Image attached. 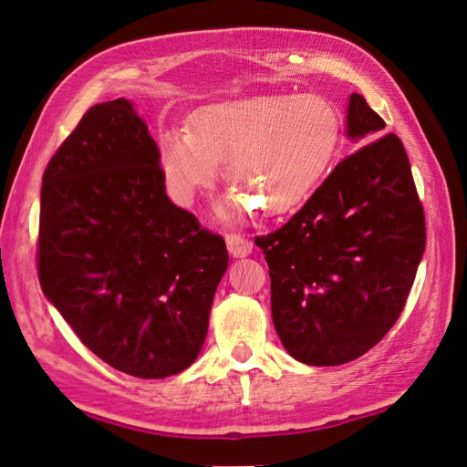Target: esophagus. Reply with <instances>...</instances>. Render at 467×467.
Here are the masks:
<instances>
[{"label":"esophagus","instance_id":"esophagus-1","mask_svg":"<svg viewBox=\"0 0 467 467\" xmlns=\"http://www.w3.org/2000/svg\"><path fill=\"white\" fill-rule=\"evenodd\" d=\"M226 248H229L231 256L244 258L253 253V243L241 234H226Z\"/></svg>","mask_w":467,"mask_h":467}]
</instances>
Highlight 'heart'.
I'll return each mask as SVG.
<instances>
[{"label":"heart","instance_id":"obj_1","mask_svg":"<svg viewBox=\"0 0 467 467\" xmlns=\"http://www.w3.org/2000/svg\"><path fill=\"white\" fill-rule=\"evenodd\" d=\"M339 143V116L316 94H276L205 106L193 126L160 136V163L173 197L189 202L224 161L236 189L217 205L224 219L258 207L266 217L297 209L327 170Z\"/></svg>","mask_w":467,"mask_h":467}]
</instances>
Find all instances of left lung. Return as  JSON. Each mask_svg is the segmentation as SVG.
Returning a JSON list of instances; mask_svg holds the SVG:
<instances>
[{"mask_svg":"<svg viewBox=\"0 0 467 467\" xmlns=\"http://www.w3.org/2000/svg\"><path fill=\"white\" fill-rule=\"evenodd\" d=\"M348 138L358 148L276 233L258 236L272 321L296 361L333 367L361 357L399 319L426 246L409 155L361 94Z\"/></svg>","mask_w":467,"mask_h":467,"instance_id":"8db88e82","label":"left lung"}]
</instances>
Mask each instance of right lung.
I'll return each mask as SVG.
<instances>
[{
  "mask_svg": "<svg viewBox=\"0 0 467 467\" xmlns=\"http://www.w3.org/2000/svg\"><path fill=\"white\" fill-rule=\"evenodd\" d=\"M37 250L47 300L104 363L165 379L199 357L229 253L167 197L130 100L92 106L47 165Z\"/></svg>",
  "mask_w": 467,
  "mask_h": 467,
  "instance_id": "1",
  "label": "right lung"
}]
</instances>
